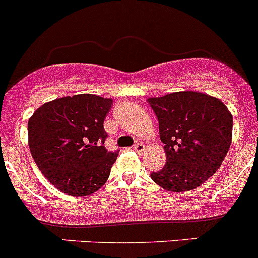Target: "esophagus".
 I'll use <instances>...</instances> for the list:
<instances>
[{
	"label": "esophagus",
	"instance_id": "1",
	"mask_svg": "<svg viewBox=\"0 0 258 258\" xmlns=\"http://www.w3.org/2000/svg\"><path fill=\"white\" fill-rule=\"evenodd\" d=\"M134 150L136 152H140V154H142V152L145 151V144H142V142H136V144L134 145Z\"/></svg>",
	"mask_w": 258,
	"mask_h": 258
}]
</instances>
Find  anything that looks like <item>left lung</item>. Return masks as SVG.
Segmentation results:
<instances>
[{"mask_svg":"<svg viewBox=\"0 0 258 258\" xmlns=\"http://www.w3.org/2000/svg\"><path fill=\"white\" fill-rule=\"evenodd\" d=\"M159 119L166 164L151 179L167 191H189L218 170L232 141L233 117L221 99L175 92L147 99Z\"/></svg>","mask_w":258,"mask_h":258,"instance_id":"obj_1","label":"left lung"}]
</instances>
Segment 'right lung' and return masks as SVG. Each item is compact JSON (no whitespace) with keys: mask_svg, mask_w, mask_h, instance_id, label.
<instances>
[{"mask_svg":"<svg viewBox=\"0 0 258 258\" xmlns=\"http://www.w3.org/2000/svg\"><path fill=\"white\" fill-rule=\"evenodd\" d=\"M112 102L96 94L62 97L42 104L30 117L32 159L60 191L89 196L108 180L118 156L103 146V122Z\"/></svg>","mask_w":258,"mask_h":258,"instance_id":"obj_1","label":"right lung"}]
</instances>
